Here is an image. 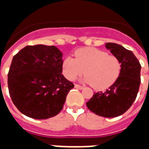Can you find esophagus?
I'll return each instance as SVG.
<instances>
[{
  "mask_svg": "<svg viewBox=\"0 0 149 149\" xmlns=\"http://www.w3.org/2000/svg\"><path fill=\"white\" fill-rule=\"evenodd\" d=\"M75 88H78V89H83V88H84L83 86H81V85L77 84H75Z\"/></svg>",
  "mask_w": 149,
  "mask_h": 149,
  "instance_id": "1",
  "label": "esophagus"
}]
</instances>
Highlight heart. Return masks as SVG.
<instances>
[{"mask_svg":"<svg viewBox=\"0 0 149 149\" xmlns=\"http://www.w3.org/2000/svg\"><path fill=\"white\" fill-rule=\"evenodd\" d=\"M75 59L66 57L62 64L65 77L73 81L85 72L84 81L97 90H103L115 83L121 72V62L114 55L100 49L85 47L76 50Z\"/></svg>","mask_w":149,"mask_h":149,"instance_id":"obj_1","label":"heart"}]
</instances>
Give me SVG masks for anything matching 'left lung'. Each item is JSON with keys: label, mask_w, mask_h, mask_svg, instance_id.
<instances>
[{"label": "left lung", "mask_w": 149, "mask_h": 149, "mask_svg": "<svg viewBox=\"0 0 149 149\" xmlns=\"http://www.w3.org/2000/svg\"><path fill=\"white\" fill-rule=\"evenodd\" d=\"M106 48L121 62V72L105 92L94 93L86 103L88 109L104 117L122 115L132 106L141 84V65L133 52L116 43H107Z\"/></svg>", "instance_id": "1"}]
</instances>
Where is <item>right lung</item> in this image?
Here are the masks:
<instances>
[{"instance_id":"1","label":"right lung","mask_w":149,"mask_h":149,"mask_svg":"<svg viewBox=\"0 0 149 149\" xmlns=\"http://www.w3.org/2000/svg\"><path fill=\"white\" fill-rule=\"evenodd\" d=\"M62 53L55 46L28 45L13 58L8 73L9 95L29 117L48 119L61 111L74 84L61 74Z\"/></svg>"}]
</instances>
